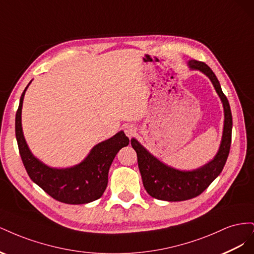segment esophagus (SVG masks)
<instances>
[{
    "instance_id": "1",
    "label": "esophagus",
    "mask_w": 254,
    "mask_h": 254,
    "mask_svg": "<svg viewBox=\"0 0 254 254\" xmlns=\"http://www.w3.org/2000/svg\"><path fill=\"white\" fill-rule=\"evenodd\" d=\"M124 131H125V133H126V135L128 137H132L135 134V132H136V129H135V127L133 125H130L129 124V125H126L124 127Z\"/></svg>"
}]
</instances>
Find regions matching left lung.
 Listing matches in <instances>:
<instances>
[{
    "label": "left lung",
    "mask_w": 254,
    "mask_h": 254,
    "mask_svg": "<svg viewBox=\"0 0 254 254\" xmlns=\"http://www.w3.org/2000/svg\"><path fill=\"white\" fill-rule=\"evenodd\" d=\"M188 64L190 70H199L210 78L221 99L225 111L222 139L218 152L214 159L194 171H178L165 165L146 150L135 139H131V146L137 156V165L142 176L143 186L151 197L160 200L183 201L200 195L221 173L231 146V109L216 75L213 73L209 65L201 61L190 60Z\"/></svg>",
    "instance_id": "left-lung-1"
}]
</instances>
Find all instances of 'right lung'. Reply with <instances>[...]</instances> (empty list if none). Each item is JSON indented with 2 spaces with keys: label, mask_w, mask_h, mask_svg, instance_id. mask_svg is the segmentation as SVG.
<instances>
[{
  "label": "right lung",
  "mask_w": 254,
  "mask_h": 254,
  "mask_svg": "<svg viewBox=\"0 0 254 254\" xmlns=\"http://www.w3.org/2000/svg\"><path fill=\"white\" fill-rule=\"evenodd\" d=\"M29 83L23 91L16 113L19 152L29 178L45 193L64 203L83 204L101 198L108 184L112 161L119 150L129 144V139L124 131H120L110 139L95 145L88 157L77 165L68 168H53L45 165L30 152L22 131L23 98Z\"/></svg>",
  "instance_id": "obj_1"
}]
</instances>
